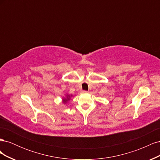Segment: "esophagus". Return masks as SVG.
Here are the masks:
<instances>
[{
  "mask_svg": "<svg viewBox=\"0 0 160 160\" xmlns=\"http://www.w3.org/2000/svg\"><path fill=\"white\" fill-rule=\"evenodd\" d=\"M88 91H82V93H88Z\"/></svg>",
  "mask_w": 160,
  "mask_h": 160,
  "instance_id": "obj_1",
  "label": "esophagus"
}]
</instances>
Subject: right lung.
<instances>
[{
	"label": "right lung",
	"instance_id": "add662e5",
	"mask_svg": "<svg viewBox=\"0 0 160 160\" xmlns=\"http://www.w3.org/2000/svg\"><path fill=\"white\" fill-rule=\"evenodd\" d=\"M72 96V95H69L68 93L65 94V96L62 99V102L64 104H66L67 102H68V101H69L71 100V98Z\"/></svg>",
	"mask_w": 160,
	"mask_h": 160
}]
</instances>
